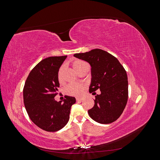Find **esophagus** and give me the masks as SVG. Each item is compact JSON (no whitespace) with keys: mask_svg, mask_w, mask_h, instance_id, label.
I'll return each mask as SVG.
<instances>
[{"mask_svg":"<svg viewBox=\"0 0 160 160\" xmlns=\"http://www.w3.org/2000/svg\"><path fill=\"white\" fill-rule=\"evenodd\" d=\"M76 100L77 101H81L83 100V98H76Z\"/></svg>","mask_w":160,"mask_h":160,"instance_id":"34e87169","label":"esophagus"}]
</instances>
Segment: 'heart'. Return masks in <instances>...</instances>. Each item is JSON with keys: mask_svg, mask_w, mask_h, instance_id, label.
I'll list each match as a JSON object with an SVG mask.
<instances>
[{"mask_svg": "<svg viewBox=\"0 0 160 160\" xmlns=\"http://www.w3.org/2000/svg\"><path fill=\"white\" fill-rule=\"evenodd\" d=\"M72 65L73 67V68L79 72L81 69H83L85 67H86L88 65L86 62L77 59L72 62ZM64 70H65V66L62 65L61 66L59 71H58L57 78L59 83H62V81H63ZM83 86L79 84H70L66 86V88L65 89L66 94L69 95H73V96L81 95L82 93H83Z\"/></svg>", "mask_w": 160, "mask_h": 160, "instance_id": "b5f03b06", "label": "heart"}]
</instances>
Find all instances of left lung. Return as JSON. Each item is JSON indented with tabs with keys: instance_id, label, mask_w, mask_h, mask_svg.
<instances>
[{
	"instance_id": "8db88e82",
	"label": "left lung",
	"mask_w": 160,
	"mask_h": 160,
	"mask_svg": "<svg viewBox=\"0 0 160 160\" xmlns=\"http://www.w3.org/2000/svg\"><path fill=\"white\" fill-rule=\"evenodd\" d=\"M74 57L88 62L91 67L89 93H95L99 89L101 91V94L95 96L93 108L88 110L91 118L102 124L114 122L122 114L128 102L126 71L117 58L102 49L76 53Z\"/></svg>"
}]
</instances>
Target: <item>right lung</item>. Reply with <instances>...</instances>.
I'll return each mask as SVG.
<instances>
[{"label":"right lung","mask_w":160,"mask_h":160,"mask_svg":"<svg viewBox=\"0 0 160 160\" xmlns=\"http://www.w3.org/2000/svg\"><path fill=\"white\" fill-rule=\"evenodd\" d=\"M67 56L50 57L42 60L30 72L23 88L24 104L32 122L47 132H55L68 123L73 97L55 101L59 83L57 73Z\"/></svg>","instance_id":"right-lung-1"}]
</instances>
